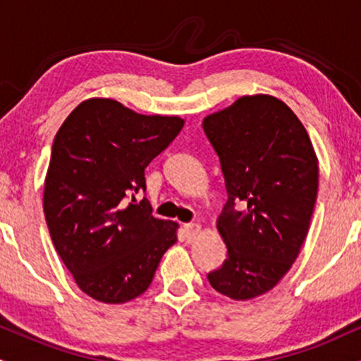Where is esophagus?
I'll return each instance as SVG.
<instances>
[{
	"instance_id": "obj_1",
	"label": "esophagus",
	"mask_w": 361,
	"mask_h": 361,
	"mask_svg": "<svg viewBox=\"0 0 361 361\" xmlns=\"http://www.w3.org/2000/svg\"><path fill=\"white\" fill-rule=\"evenodd\" d=\"M183 230H185V235L188 240H193V238H197V235L200 233V230H202V227H200L198 224H185L183 225Z\"/></svg>"
}]
</instances>
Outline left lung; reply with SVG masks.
Listing matches in <instances>:
<instances>
[{
	"label": "left lung",
	"mask_w": 361,
	"mask_h": 361,
	"mask_svg": "<svg viewBox=\"0 0 361 361\" xmlns=\"http://www.w3.org/2000/svg\"><path fill=\"white\" fill-rule=\"evenodd\" d=\"M203 131L228 193L216 219L227 259L208 281L216 293L247 301L269 293L298 259L318 197V158L298 116L269 94L242 95L208 114Z\"/></svg>",
	"instance_id": "1"
}]
</instances>
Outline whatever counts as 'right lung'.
Returning <instances> with one entry per match:
<instances>
[{"label": "right lung", "instance_id": "1", "mask_svg": "<svg viewBox=\"0 0 361 361\" xmlns=\"http://www.w3.org/2000/svg\"><path fill=\"white\" fill-rule=\"evenodd\" d=\"M183 124L180 116L137 114L92 97L55 134L43 212L60 259L95 301L123 305L141 296L176 242L178 224L154 219L149 202L134 195L145 192L146 166Z\"/></svg>", "mask_w": 361, "mask_h": 361}]
</instances>
